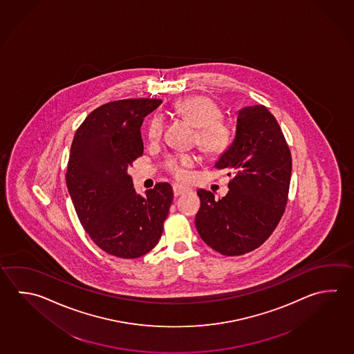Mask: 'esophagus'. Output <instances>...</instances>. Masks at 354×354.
<instances>
[{"label":"esophagus","instance_id":"obj_1","mask_svg":"<svg viewBox=\"0 0 354 354\" xmlns=\"http://www.w3.org/2000/svg\"><path fill=\"white\" fill-rule=\"evenodd\" d=\"M188 191H189V189L186 188V187L180 186V185H174V193L176 197H178L180 194L188 192Z\"/></svg>","mask_w":354,"mask_h":354}]
</instances>
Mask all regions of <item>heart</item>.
<instances>
[{"mask_svg":"<svg viewBox=\"0 0 354 354\" xmlns=\"http://www.w3.org/2000/svg\"><path fill=\"white\" fill-rule=\"evenodd\" d=\"M174 111L196 126V141L201 149L208 154H222L230 147L232 129L230 123L222 120V109L218 103L207 96H191L174 103ZM163 117L156 115L149 120L147 137L151 142L161 140L163 133ZM197 163L192 153H178L168 157L166 167L168 172L178 180H185L188 169Z\"/></svg>","mask_w":354,"mask_h":354,"instance_id":"1","label":"heart"}]
</instances>
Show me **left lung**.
Listing matches in <instances>:
<instances>
[{
  "label": "left lung",
  "mask_w": 354,
  "mask_h": 354,
  "mask_svg": "<svg viewBox=\"0 0 354 354\" xmlns=\"http://www.w3.org/2000/svg\"><path fill=\"white\" fill-rule=\"evenodd\" d=\"M214 167L228 171L230 191L218 201L209 191H197L196 228L214 251L241 256L270 237L288 197L290 148L268 109L257 104L238 111L234 140Z\"/></svg>",
  "instance_id": "1"
}]
</instances>
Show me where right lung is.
<instances>
[{
  "label": "right lung",
  "mask_w": 354,
  "mask_h": 354,
  "mask_svg": "<svg viewBox=\"0 0 354 354\" xmlns=\"http://www.w3.org/2000/svg\"><path fill=\"white\" fill-rule=\"evenodd\" d=\"M156 98L106 103L76 131L66 185L84 231L101 250L138 258L158 243L174 200L169 183L136 192L127 168L143 154L141 126L161 104Z\"/></svg>",
  "instance_id": "1"
}]
</instances>
